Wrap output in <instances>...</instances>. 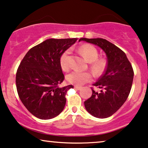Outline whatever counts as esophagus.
<instances>
[{"instance_id": "34e87169", "label": "esophagus", "mask_w": 148, "mask_h": 148, "mask_svg": "<svg viewBox=\"0 0 148 148\" xmlns=\"http://www.w3.org/2000/svg\"><path fill=\"white\" fill-rule=\"evenodd\" d=\"M74 89H76V90H80L82 89L81 87H79V86H74Z\"/></svg>"}]
</instances>
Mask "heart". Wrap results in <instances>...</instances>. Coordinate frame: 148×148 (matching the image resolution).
I'll list each match as a JSON object with an SVG mask.
<instances>
[{"mask_svg": "<svg viewBox=\"0 0 148 148\" xmlns=\"http://www.w3.org/2000/svg\"><path fill=\"white\" fill-rule=\"evenodd\" d=\"M79 51L84 58L90 63V69L95 76H99L103 74L106 68V61L103 58H98V50L94 46L89 44H84L79 48ZM70 51H65L61 55L59 63L63 71H68L70 68ZM92 74L90 72H82L77 70L71 72L66 76L68 83L76 86H81L92 80Z\"/></svg>", "mask_w": 148, "mask_h": 148, "instance_id": "b5f03b06", "label": "heart"}]
</instances>
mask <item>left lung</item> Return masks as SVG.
<instances>
[{
    "instance_id": "obj_1",
    "label": "left lung",
    "mask_w": 148,
    "mask_h": 148,
    "mask_svg": "<svg viewBox=\"0 0 148 148\" xmlns=\"http://www.w3.org/2000/svg\"><path fill=\"white\" fill-rule=\"evenodd\" d=\"M102 48L106 53L105 72L93 85L100 88L84 102L86 110L98 118H106L118 111L128 98L131 90L134 71L126 54L115 45L102 38H80Z\"/></svg>"
}]
</instances>
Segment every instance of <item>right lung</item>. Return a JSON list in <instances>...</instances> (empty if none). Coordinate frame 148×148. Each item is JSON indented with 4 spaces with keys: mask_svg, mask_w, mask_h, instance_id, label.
<instances>
[{
    "mask_svg": "<svg viewBox=\"0 0 148 148\" xmlns=\"http://www.w3.org/2000/svg\"><path fill=\"white\" fill-rule=\"evenodd\" d=\"M77 39H48L31 48L16 72L17 91L22 104L37 118L50 119L63 111L73 85L59 87L64 80L59 59Z\"/></svg>",
    "mask_w": 148,
    "mask_h": 148,
    "instance_id": "1",
    "label": "right lung"
}]
</instances>
